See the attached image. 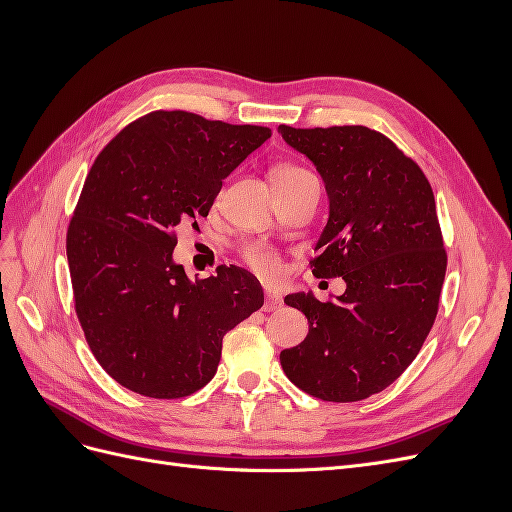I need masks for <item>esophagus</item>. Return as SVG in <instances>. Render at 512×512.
<instances>
[{"instance_id": "esophagus-1", "label": "esophagus", "mask_w": 512, "mask_h": 512, "mask_svg": "<svg viewBox=\"0 0 512 512\" xmlns=\"http://www.w3.org/2000/svg\"><path fill=\"white\" fill-rule=\"evenodd\" d=\"M277 307H282V299L277 297V294H273V292H267L265 309H267V312H273V309H277Z\"/></svg>"}]
</instances>
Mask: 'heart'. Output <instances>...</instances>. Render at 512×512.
Listing matches in <instances>:
<instances>
[{"mask_svg":"<svg viewBox=\"0 0 512 512\" xmlns=\"http://www.w3.org/2000/svg\"><path fill=\"white\" fill-rule=\"evenodd\" d=\"M309 175L307 170L294 166V164H277L271 170V181L273 183H284V181H292V179H299ZM243 258L247 265L252 269H256L262 275H275L280 271V260H277V254L271 250L267 245H250L243 250Z\"/></svg>","mask_w":512,"mask_h":512,"instance_id":"b5f03b06","label":"heart"}]
</instances>
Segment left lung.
Returning <instances> with one entry per match:
<instances>
[{"mask_svg": "<svg viewBox=\"0 0 512 512\" xmlns=\"http://www.w3.org/2000/svg\"><path fill=\"white\" fill-rule=\"evenodd\" d=\"M277 132L316 166L329 196L314 275L346 282L327 303L314 292L284 299L309 333L282 350V369L318 399L361 401L404 374L436 320L446 273L436 200L418 164L376 130Z\"/></svg>", "mask_w": 512, "mask_h": 512, "instance_id": "left-lung-1", "label": "left lung"}]
</instances>
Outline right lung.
Instances as JSON below:
<instances>
[{
  "label": "right lung",
  "mask_w": 512,
  "mask_h": 512,
  "mask_svg": "<svg viewBox=\"0 0 512 512\" xmlns=\"http://www.w3.org/2000/svg\"><path fill=\"white\" fill-rule=\"evenodd\" d=\"M267 138L262 126L156 111L91 166L66 239L74 305L91 352L126 389L156 399L203 389L224 335L265 303L250 271L230 265L192 282L173 250Z\"/></svg>",
  "instance_id": "add662e5"
}]
</instances>
